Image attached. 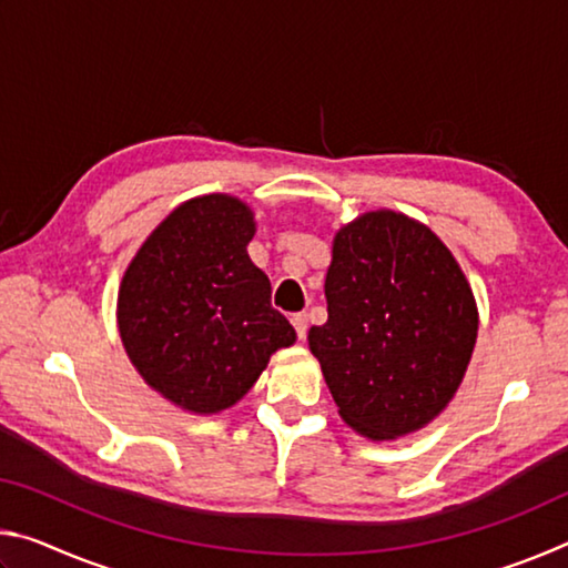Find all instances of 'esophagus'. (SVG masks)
I'll list each match as a JSON object with an SVG mask.
<instances>
[{
  "label": "esophagus",
  "mask_w": 568,
  "mask_h": 568,
  "mask_svg": "<svg viewBox=\"0 0 568 568\" xmlns=\"http://www.w3.org/2000/svg\"><path fill=\"white\" fill-rule=\"evenodd\" d=\"M291 323H293V328L297 333V338L305 341V335H307V315L305 313H295L293 318H291Z\"/></svg>",
  "instance_id": "1"
}]
</instances>
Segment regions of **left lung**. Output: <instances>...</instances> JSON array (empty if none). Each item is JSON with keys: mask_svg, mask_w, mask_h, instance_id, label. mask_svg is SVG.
I'll list each match as a JSON object with an SVG mask.
<instances>
[{"mask_svg": "<svg viewBox=\"0 0 568 568\" xmlns=\"http://www.w3.org/2000/svg\"><path fill=\"white\" fill-rule=\"evenodd\" d=\"M328 321L307 345L341 418L373 440L434 420L456 396L478 335L476 297L434 230L373 210L333 237Z\"/></svg>", "mask_w": 568, "mask_h": 568, "instance_id": "obj_1", "label": "left lung"}]
</instances>
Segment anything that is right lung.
Here are the masks:
<instances>
[{"mask_svg":"<svg viewBox=\"0 0 568 568\" xmlns=\"http://www.w3.org/2000/svg\"><path fill=\"white\" fill-rule=\"evenodd\" d=\"M255 215L223 192L192 197L152 230L122 275L118 328L150 388L210 416L245 396L295 331L247 255Z\"/></svg>","mask_w":568,"mask_h":568,"instance_id":"1","label":"right lung"}]
</instances>
